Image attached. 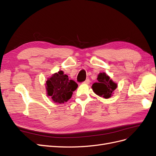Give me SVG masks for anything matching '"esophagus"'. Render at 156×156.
Segmentation results:
<instances>
[{
	"label": "esophagus",
	"instance_id": "1",
	"mask_svg": "<svg viewBox=\"0 0 156 156\" xmlns=\"http://www.w3.org/2000/svg\"><path fill=\"white\" fill-rule=\"evenodd\" d=\"M89 83H90V80H89V79H86L85 81H84V82H83V83H84V84H89Z\"/></svg>",
	"mask_w": 156,
	"mask_h": 156
}]
</instances>
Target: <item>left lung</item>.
I'll use <instances>...</instances> for the list:
<instances>
[{
	"label": "left lung",
	"mask_w": 156,
	"mask_h": 156,
	"mask_svg": "<svg viewBox=\"0 0 156 156\" xmlns=\"http://www.w3.org/2000/svg\"><path fill=\"white\" fill-rule=\"evenodd\" d=\"M98 82L92 84L93 91L100 97L108 98L111 97L117 84L113 82L105 73H100L97 78Z\"/></svg>",
	"instance_id": "obj_1"
}]
</instances>
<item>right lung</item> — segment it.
I'll return each mask as SVG.
<instances>
[{
    "label": "right lung",
    "mask_w": 156,
    "mask_h": 156,
    "mask_svg": "<svg viewBox=\"0 0 156 156\" xmlns=\"http://www.w3.org/2000/svg\"><path fill=\"white\" fill-rule=\"evenodd\" d=\"M77 87L75 81L68 79V75L64 74L62 71L53 74L46 81L48 96L57 103H64L69 100Z\"/></svg>",
    "instance_id": "right-lung-1"
}]
</instances>
